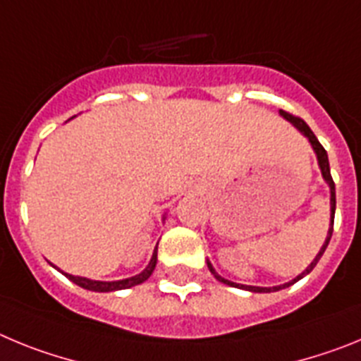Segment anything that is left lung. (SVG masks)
<instances>
[{"label": "left lung", "mask_w": 361, "mask_h": 361, "mask_svg": "<svg viewBox=\"0 0 361 361\" xmlns=\"http://www.w3.org/2000/svg\"><path fill=\"white\" fill-rule=\"evenodd\" d=\"M280 114H282V116L286 117V119H288L289 123L295 124L296 128H298L300 132H302V133H304L305 137H307L309 142H311V145H312V149H314V152H317L318 164H320L322 175H324V178H325V180H327V184H329V188H331V228H329V233H327V238H325V244L322 245L320 253H318V255H317V258H314V260H312L311 266H309L307 269H305L304 273H302V275L296 276L295 280H291V282H288V283H283V286H276V288H255V286H240V283L229 282V280H226V279H222V276H220V275H216L215 269H213V266H212V264L208 262L209 271H212L213 275H215V279L219 280V282H224V283H228V286H233V288L247 289V291H253V293H271V291H279V289L289 288V286H293V283H295V282H298L300 279H304L305 275H309V273H311V271L314 269V266H317V264H318V260H320V258H322V255H324L325 247H327V244H329L331 237H333L334 209H336V193H334V180H333V177H331V168H329V159H327V152H325V148H324V146L320 145V141H318V139H317V135H314V133H312V130L309 128L307 123H305V121L302 119V117H296V116H293V114H289V111H283V110H280Z\"/></svg>", "instance_id": "obj_1"}]
</instances>
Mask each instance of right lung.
Masks as SVG:
<instances>
[{"mask_svg": "<svg viewBox=\"0 0 361 361\" xmlns=\"http://www.w3.org/2000/svg\"><path fill=\"white\" fill-rule=\"evenodd\" d=\"M155 264H157V247L153 251V257L149 260L148 267H146L142 273L139 275L132 276V279H126V280H119V282H97V280H90V279H82V276H72V275H66V279L72 280L73 283H78L79 288L82 289H88V291H95V293H110V291H119V289H128L133 288V286H139L145 280L149 279V275L153 273L155 269Z\"/></svg>", "mask_w": 361, "mask_h": 361, "instance_id": "1", "label": "right lung"}]
</instances>
